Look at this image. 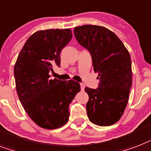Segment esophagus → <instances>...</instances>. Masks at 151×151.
<instances>
[{"mask_svg":"<svg viewBox=\"0 0 151 151\" xmlns=\"http://www.w3.org/2000/svg\"><path fill=\"white\" fill-rule=\"evenodd\" d=\"M84 88H85V86H84V84H82V83H81V91H84Z\"/></svg>","mask_w":151,"mask_h":151,"instance_id":"34e87169","label":"esophagus"}]
</instances>
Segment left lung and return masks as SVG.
I'll return each mask as SVG.
<instances>
[{"label": "left lung", "mask_w": 151, "mask_h": 151, "mask_svg": "<svg viewBox=\"0 0 151 151\" xmlns=\"http://www.w3.org/2000/svg\"><path fill=\"white\" fill-rule=\"evenodd\" d=\"M78 43L90 52L100 82L96 89L85 88L91 122L106 127L118 122L127 106L132 86L130 55L118 36L105 27L85 24L74 28Z\"/></svg>", "instance_id": "1"}]
</instances>
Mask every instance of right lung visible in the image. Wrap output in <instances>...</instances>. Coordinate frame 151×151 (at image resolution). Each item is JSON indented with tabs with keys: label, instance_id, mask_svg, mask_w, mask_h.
Instances as JSON below:
<instances>
[{
	"label": "right lung",
	"instance_id": "1",
	"mask_svg": "<svg viewBox=\"0 0 151 151\" xmlns=\"http://www.w3.org/2000/svg\"><path fill=\"white\" fill-rule=\"evenodd\" d=\"M72 39L70 29L38 31L30 36L14 68L16 90L28 115L38 126L57 129L69 119V105L81 91L73 80L50 79L52 66L60 65V52Z\"/></svg>",
	"mask_w": 151,
	"mask_h": 151
}]
</instances>
